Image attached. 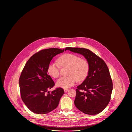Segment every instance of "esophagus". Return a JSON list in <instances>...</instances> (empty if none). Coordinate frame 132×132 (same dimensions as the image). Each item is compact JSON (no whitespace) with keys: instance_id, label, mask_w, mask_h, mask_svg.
Instances as JSON below:
<instances>
[{"instance_id":"1","label":"esophagus","mask_w":132,"mask_h":132,"mask_svg":"<svg viewBox=\"0 0 132 132\" xmlns=\"http://www.w3.org/2000/svg\"><path fill=\"white\" fill-rule=\"evenodd\" d=\"M68 90V89H64V92H67Z\"/></svg>"}]
</instances>
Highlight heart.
<instances>
[{
    "instance_id": "b5f03b06",
    "label": "heart",
    "mask_w": 132,
    "mask_h": 132,
    "mask_svg": "<svg viewBox=\"0 0 132 132\" xmlns=\"http://www.w3.org/2000/svg\"><path fill=\"white\" fill-rule=\"evenodd\" d=\"M59 64L63 67H69L66 77H62L56 82L58 87L68 88L72 86L76 81H84L87 77L89 71V63L88 60L81 59L80 56L72 53L65 54L59 59ZM60 65L56 62H51L48 65L49 75L57 78L60 75Z\"/></svg>"
}]
</instances>
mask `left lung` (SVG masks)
<instances>
[{
  "instance_id": "8db88e82",
  "label": "left lung",
  "mask_w": 132,
  "mask_h": 132,
  "mask_svg": "<svg viewBox=\"0 0 132 132\" xmlns=\"http://www.w3.org/2000/svg\"><path fill=\"white\" fill-rule=\"evenodd\" d=\"M65 50L82 55L89 63L88 75L77 87L74 103L84 114L97 115L106 108L111 99L113 83L109 69L104 60L89 50L67 47Z\"/></svg>"
}]
</instances>
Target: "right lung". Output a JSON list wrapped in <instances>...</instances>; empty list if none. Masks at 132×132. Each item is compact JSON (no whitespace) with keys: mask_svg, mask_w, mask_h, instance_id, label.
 <instances>
[{"mask_svg":"<svg viewBox=\"0 0 132 132\" xmlns=\"http://www.w3.org/2000/svg\"><path fill=\"white\" fill-rule=\"evenodd\" d=\"M65 49L51 48L34 54L26 62L20 76L21 97L28 109L38 114H45L57 107L64 94L62 88L50 92L55 83L48 75V67L54 56Z\"/></svg>","mask_w":132,"mask_h":132,"instance_id":"add662e5","label":"right lung"}]
</instances>
